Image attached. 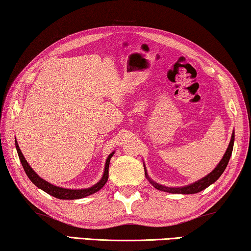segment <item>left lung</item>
I'll return each instance as SVG.
<instances>
[{
  "mask_svg": "<svg viewBox=\"0 0 251 251\" xmlns=\"http://www.w3.org/2000/svg\"><path fill=\"white\" fill-rule=\"evenodd\" d=\"M233 142H234V133L232 134V137H231L229 148H227L226 154L223 155V158L221 161H220V163L218 164V167H216L211 174L207 175L206 177L201 178V180L194 182V184H192V185L185 186V187H179V188H170V187H164V186L156 184V182H154V181H152L151 179L148 177L147 171H145V177L149 179L150 182H151V184L154 186L156 189L162 190V192L173 193V194H196L198 192H201V190L206 188V187H208L209 185H212L213 182H215L216 180H218V179L220 178V176H221L223 174V171L226 170L227 163H229L230 156H231V154H232Z\"/></svg>",
  "mask_w": 251,
  "mask_h": 251,
  "instance_id": "left-lung-1",
  "label": "left lung"
}]
</instances>
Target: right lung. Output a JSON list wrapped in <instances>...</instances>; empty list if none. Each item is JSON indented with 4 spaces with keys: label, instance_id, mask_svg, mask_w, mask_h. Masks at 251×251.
I'll use <instances>...</instances> for the list:
<instances>
[{
    "label": "right lung",
    "instance_id": "obj_1",
    "mask_svg": "<svg viewBox=\"0 0 251 251\" xmlns=\"http://www.w3.org/2000/svg\"><path fill=\"white\" fill-rule=\"evenodd\" d=\"M16 148L18 151L19 159H20L22 167H24L25 174H27L30 180H31L37 187H38V188L43 189L44 192H46L47 194H50V195H51V196L59 198V200H78V198L87 197L89 195H91V194H95L96 192H98V190L101 189L104 186V184L107 182L108 177H109V176H108L109 175V171H108V169H109L110 159L114 154V153H111V154L108 156V159L106 161V167H104L103 176H102L101 180H100L98 184H96L95 186H92L91 188H87V189H66V188H61V187L51 185V184H50V182H47L46 180H44V179L40 178L39 176L31 169V167L29 166L28 162L25 161L24 154H22L20 149H19L17 141H16Z\"/></svg>",
    "mask_w": 251,
    "mask_h": 251
}]
</instances>
